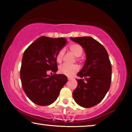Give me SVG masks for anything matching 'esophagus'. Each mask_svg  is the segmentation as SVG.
<instances>
[{
	"mask_svg": "<svg viewBox=\"0 0 132 132\" xmlns=\"http://www.w3.org/2000/svg\"><path fill=\"white\" fill-rule=\"evenodd\" d=\"M68 80H70V79H71V78H69V77H68Z\"/></svg>",
	"mask_w": 132,
	"mask_h": 132,
	"instance_id": "esophagus-1",
	"label": "esophagus"
}]
</instances>
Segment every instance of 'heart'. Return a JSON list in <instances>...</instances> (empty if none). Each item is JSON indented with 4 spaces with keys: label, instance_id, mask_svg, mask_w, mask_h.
Instances as JSON below:
<instances>
[{
    "label": "heart",
    "instance_id": "1",
    "mask_svg": "<svg viewBox=\"0 0 132 132\" xmlns=\"http://www.w3.org/2000/svg\"><path fill=\"white\" fill-rule=\"evenodd\" d=\"M69 50L72 54L76 56V60L77 62H81V55L83 53V48L80 44L73 42L69 45ZM64 55V50H60L56 55V60L57 63H61L63 60ZM79 70V68L77 64H63L59 67V73L63 75H65L68 77H72Z\"/></svg>",
    "mask_w": 132,
    "mask_h": 132
}]
</instances>
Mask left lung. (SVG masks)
<instances>
[{
  "instance_id": "8db88e82",
  "label": "left lung",
  "mask_w": 132,
  "mask_h": 132,
  "mask_svg": "<svg viewBox=\"0 0 132 132\" xmlns=\"http://www.w3.org/2000/svg\"><path fill=\"white\" fill-rule=\"evenodd\" d=\"M86 53L82 69L77 74V87L73 92L75 101L81 106L91 108L103 99L110 88L112 66L105 47L92 37L71 38Z\"/></svg>"
}]
</instances>
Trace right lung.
Masks as SVG:
<instances>
[{"label":"right lung","mask_w":132,"mask_h":132,"mask_svg":"<svg viewBox=\"0 0 132 132\" xmlns=\"http://www.w3.org/2000/svg\"><path fill=\"white\" fill-rule=\"evenodd\" d=\"M66 40L63 38L40 36L24 53L20 69L22 87L36 105L47 106L54 102L68 82L66 75L55 73L58 70L56 55ZM49 72L54 74L48 75Z\"/></svg>","instance_id":"1"}]
</instances>
